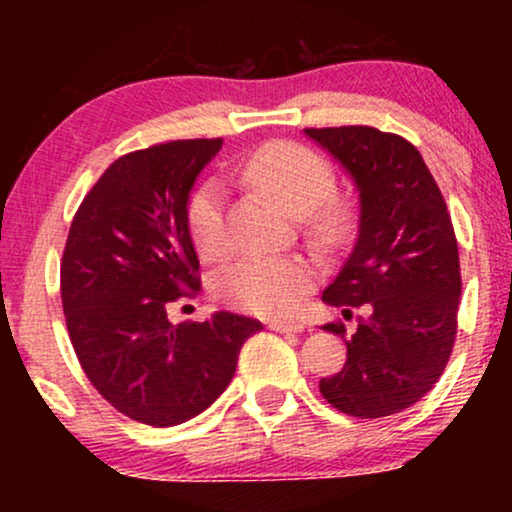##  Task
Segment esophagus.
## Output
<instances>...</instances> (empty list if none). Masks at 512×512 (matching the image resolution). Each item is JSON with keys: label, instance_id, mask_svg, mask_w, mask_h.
<instances>
[{"label": "esophagus", "instance_id": "34e87169", "mask_svg": "<svg viewBox=\"0 0 512 512\" xmlns=\"http://www.w3.org/2000/svg\"><path fill=\"white\" fill-rule=\"evenodd\" d=\"M267 327L274 332H303L301 322H291V320H269Z\"/></svg>", "mask_w": 512, "mask_h": 512}]
</instances>
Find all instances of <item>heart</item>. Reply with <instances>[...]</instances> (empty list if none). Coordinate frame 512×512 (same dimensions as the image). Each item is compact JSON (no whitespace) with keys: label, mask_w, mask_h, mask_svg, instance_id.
<instances>
[{"label":"heart","mask_w":512,"mask_h":512,"mask_svg":"<svg viewBox=\"0 0 512 512\" xmlns=\"http://www.w3.org/2000/svg\"><path fill=\"white\" fill-rule=\"evenodd\" d=\"M250 187L272 197L289 214L303 216L305 226L325 245H337L354 228V211L339 197L337 173L325 156L296 142H272L257 149L240 168ZM187 236L207 262L231 252L226 199L216 182H202L185 207ZM313 262L298 255H250L233 262L216 279V296L252 315H291L313 289Z\"/></svg>","instance_id":"1"}]
</instances>
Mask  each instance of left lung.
<instances>
[{
  "label": "left lung",
  "instance_id": "8db88e82",
  "mask_svg": "<svg viewBox=\"0 0 512 512\" xmlns=\"http://www.w3.org/2000/svg\"><path fill=\"white\" fill-rule=\"evenodd\" d=\"M354 175L361 192L356 248L322 301L368 308L346 337L342 320L327 332L342 334L346 363L320 380L334 409L358 419L397 414L438 383L457 337L462 276L448 204L416 146L375 127H308Z\"/></svg>",
  "mask_w": 512,
  "mask_h": 512
}]
</instances>
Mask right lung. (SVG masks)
<instances>
[{"label": "right lung", "mask_w": 512, "mask_h": 512, "mask_svg": "<svg viewBox=\"0 0 512 512\" xmlns=\"http://www.w3.org/2000/svg\"><path fill=\"white\" fill-rule=\"evenodd\" d=\"M223 139H178L129 151L88 190L60 264L67 332L86 378L139 424L175 426L204 411L236 373L255 317L168 320L202 286L185 207Z\"/></svg>", "instance_id": "add662e5"}]
</instances>
